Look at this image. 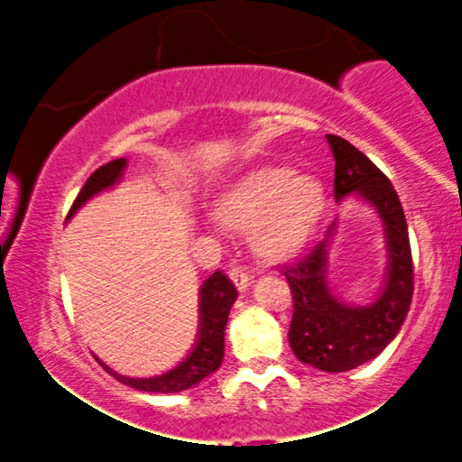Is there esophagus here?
I'll use <instances>...</instances> for the list:
<instances>
[{
	"instance_id": "1",
	"label": "esophagus",
	"mask_w": 462,
	"mask_h": 462,
	"mask_svg": "<svg viewBox=\"0 0 462 462\" xmlns=\"http://www.w3.org/2000/svg\"><path fill=\"white\" fill-rule=\"evenodd\" d=\"M230 280H232V284L236 286V291H241V293H243V291H247L249 280H252V278H249V275L243 272V269H232Z\"/></svg>"
}]
</instances>
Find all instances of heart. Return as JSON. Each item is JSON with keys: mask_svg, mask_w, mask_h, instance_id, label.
<instances>
[{"mask_svg": "<svg viewBox=\"0 0 462 462\" xmlns=\"http://www.w3.org/2000/svg\"><path fill=\"white\" fill-rule=\"evenodd\" d=\"M326 210V187L317 176L284 164H263L238 176L217 195L213 219L247 232L264 261H284L309 243Z\"/></svg>", "mask_w": 462, "mask_h": 462, "instance_id": "heart-1", "label": "heart"}]
</instances>
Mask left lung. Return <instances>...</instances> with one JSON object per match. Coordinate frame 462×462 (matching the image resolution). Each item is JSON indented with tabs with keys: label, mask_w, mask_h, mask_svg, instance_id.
<instances>
[{
	"label": "left lung",
	"mask_w": 462,
	"mask_h": 462,
	"mask_svg": "<svg viewBox=\"0 0 462 462\" xmlns=\"http://www.w3.org/2000/svg\"><path fill=\"white\" fill-rule=\"evenodd\" d=\"M326 141L334 156V199L354 195L369 204L383 224L386 247L383 286L367 304L346 301L328 280L338 219L309 256L284 272L293 293L291 349L310 367L341 374L374 360L397 337L412 300V258L404 208L389 178L352 143L334 134Z\"/></svg>",
	"instance_id": "left-lung-1"
}]
</instances>
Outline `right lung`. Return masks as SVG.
<instances>
[{
  "mask_svg": "<svg viewBox=\"0 0 462 462\" xmlns=\"http://www.w3.org/2000/svg\"><path fill=\"white\" fill-rule=\"evenodd\" d=\"M125 169H128V158H116V161L99 167L78 193L67 219H71L87 201L106 193V190H113L124 180ZM198 295V334H195V343L190 346L189 354L180 360L176 367L167 369L164 374L150 375V378H132V375L116 374L113 367H108L104 360L97 358L99 365L121 384L132 386L143 393H180V391L193 389L201 380L208 378L210 374L219 369L221 360H224L226 323L238 293L226 273L215 272L210 278L204 280Z\"/></svg>",
  "mask_w": 462,
  "mask_h": 462,
  "instance_id": "obj_1",
  "label": "right lung"
}]
</instances>
